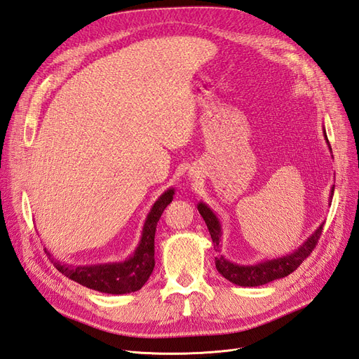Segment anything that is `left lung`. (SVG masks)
I'll return each mask as SVG.
<instances>
[{
  "instance_id": "obj_1",
  "label": "left lung",
  "mask_w": 359,
  "mask_h": 359,
  "mask_svg": "<svg viewBox=\"0 0 359 359\" xmlns=\"http://www.w3.org/2000/svg\"><path fill=\"white\" fill-rule=\"evenodd\" d=\"M325 135V140L328 142L327 139V133L323 132ZM331 149V147H330ZM334 196V187L331 190V196H330V202ZM198 210L201 212V215L203 217V220L208 226L210 235L212 238L214 243V250L217 253L215 257V268L219 273L226 278L229 280L231 283L238 285V286H244V287H255V286H262L269 283V281L277 280V278H283L286 276H289L290 273H293L304 260H306L310 253L316 247L319 238L322 235V229L323 224L322 223L314 233L309 238L306 243H302V245H299L295 252H292L290 255H286L283 257H277V259H271V260H265V262H260L256 265H238L227 260L223 255H220V248H222V226L219 219H217L215 214L212 212V210L210 208L208 205H205L203 202L198 203Z\"/></svg>"
}]
</instances>
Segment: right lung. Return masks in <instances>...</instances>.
Instances as JSON below:
<instances>
[{
	"label": "right lung",
	"instance_id": "obj_1",
	"mask_svg": "<svg viewBox=\"0 0 359 359\" xmlns=\"http://www.w3.org/2000/svg\"><path fill=\"white\" fill-rule=\"evenodd\" d=\"M173 194L175 191L169 189L156 201L145 220L139 245L136 247L133 256L124 262L72 266L61 264L58 260L55 262L52 260L53 265L60 273L88 289L112 293V295H123V293L139 290L147 283L154 269V236L157 222L166 206L172 202Z\"/></svg>",
	"mask_w": 359,
	"mask_h": 359
}]
</instances>
